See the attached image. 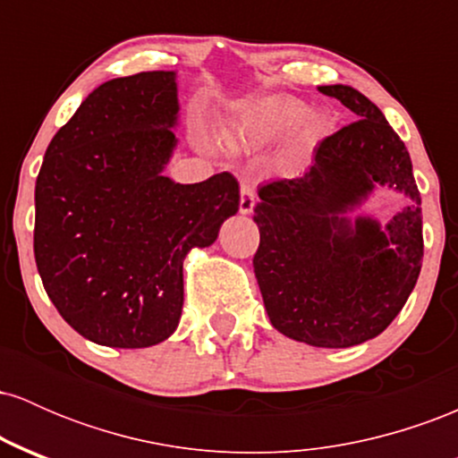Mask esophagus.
I'll return each instance as SVG.
<instances>
[{"label": "esophagus", "mask_w": 458, "mask_h": 458, "mask_svg": "<svg viewBox=\"0 0 458 458\" xmlns=\"http://www.w3.org/2000/svg\"><path fill=\"white\" fill-rule=\"evenodd\" d=\"M256 204V182L251 178H243L241 181V202H239V211L243 215H250L254 211Z\"/></svg>", "instance_id": "esophagus-1"}]
</instances>
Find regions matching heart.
<instances>
[{
  "label": "heart",
  "mask_w": 458,
  "mask_h": 458,
  "mask_svg": "<svg viewBox=\"0 0 458 458\" xmlns=\"http://www.w3.org/2000/svg\"><path fill=\"white\" fill-rule=\"evenodd\" d=\"M288 131L291 146L299 152L317 144L323 123L312 109H303L295 97H271L245 112L239 123V138L250 144H269Z\"/></svg>",
  "instance_id": "1"
}]
</instances>
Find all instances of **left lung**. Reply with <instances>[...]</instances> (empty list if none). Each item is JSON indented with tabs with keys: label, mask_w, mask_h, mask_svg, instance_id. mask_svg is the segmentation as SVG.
<instances>
[{
	"label": "left lung",
	"mask_w": 458,
	"mask_h": 458,
	"mask_svg": "<svg viewBox=\"0 0 458 458\" xmlns=\"http://www.w3.org/2000/svg\"><path fill=\"white\" fill-rule=\"evenodd\" d=\"M353 112V123L314 148L297 178L259 189L260 245L254 273L271 325L297 343L346 349L379 335L411 295L422 269V199L403 140L355 88L320 86ZM407 192L412 204L381 229L344 213L375 186Z\"/></svg>",
	"instance_id": "1"
}]
</instances>
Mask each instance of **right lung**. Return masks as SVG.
Listing matches in <instances>:
<instances>
[{
  "mask_svg": "<svg viewBox=\"0 0 458 458\" xmlns=\"http://www.w3.org/2000/svg\"><path fill=\"white\" fill-rule=\"evenodd\" d=\"M176 75L105 81L51 140L36 178L34 256L62 318L92 343L144 349L174 334L182 260L239 211L230 172L163 176L176 146Z\"/></svg>",
  "mask_w": 458,
  "mask_h": 458,
  "instance_id": "add662e5",
  "label": "right lung"
}]
</instances>
